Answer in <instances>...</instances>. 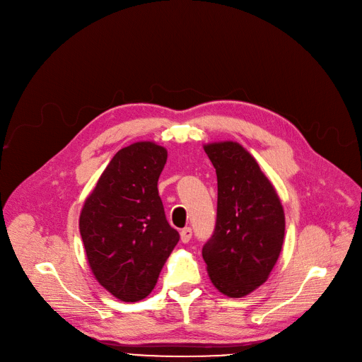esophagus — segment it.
Wrapping results in <instances>:
<instances>
[{
  "label": "esophagus",
  "instance_id": "34e87169",
  "mask_svg": "<svg viewBox=\"0 0 362 362\" xmlns=\"http://www.w3.org/2000/svg\"><path fill=\"white\" fill-rule=\"evenodd\" d=\"M192 238V229L191 227H185V229L180 232V239L183 243H187Z\"/></svg>",
  "mask_w": 362,
  "mask_h": 362
}]
</instances>
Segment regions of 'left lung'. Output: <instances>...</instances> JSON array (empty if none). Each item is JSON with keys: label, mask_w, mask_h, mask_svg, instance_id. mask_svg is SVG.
I'll return each instance as SVG.
<instances>
[{"label": "left lung", "mask_w": 362, "mask_h": 362, "mask_svg": "<svg viewBox=\"0 0 362 362\" xmlns=\"http://www.w3.org/2000/svg\"><path fill=\"white\" fill-rule=\"evenodd\" d=\"M217 173V220L202 248L214 286L230 298L269 279L281 251L284 213L274 186L238 142L204 145Z\"/></svg>", "instance_id": "1"}]
</instances>
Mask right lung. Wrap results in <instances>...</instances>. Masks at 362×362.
I'll list each match as a JSON object with an SVG mask.
<instances>
[{"mask_svg":"<svg viewBox=\"0 0 362 362\" xmlns=\"http://www.w3.org/2000/svg\"><path fill=\"white\" fill-rule=\"evenodd\" d=\"M165 148L136 142L111 158L86 198L79 229L89 267L124 302L146 298L180 236L165 218L158 177Z\"/></svg>","mask_w":362,"mask_h":362,"instance_id":"1","label":"right lung"}]
</instances>
